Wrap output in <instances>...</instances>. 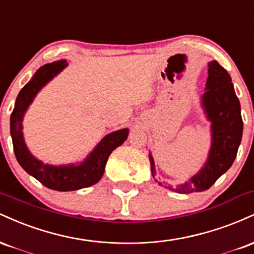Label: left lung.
<instances>
[{"mask_svg": "<svg viewBox=\"0 0 254 254\" xmlns=\"http://www.w3.org/2000/svg\"><path fill=\"white\" fill-rule=\"evenodd\" d=\"M200 107L210 122L211 144L206 161L188 182L171 185L156 180L154 157L149 151L151 176L162 188L188 194L208 190L216 180L229 170L234 162L243 137L244 123L240 101L235 94L232 77L216 61L208 63V80L205 92L200 98Z\"/></svg>", "mask_w": 254, "mask_h": 254, "instance_id": "8db88e82", "label": "left lung"}]
</instances>
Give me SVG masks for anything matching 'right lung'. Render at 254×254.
I'll use <instances>...</instances> for the list:
<instances>
[{"mask_svg": "<svg viewBox=\"0 0 254 254\" xmlns=\"http://www.w3.org/2000/svg\"><path fill=\"white\" fill-rule=\"evenodd\" d=\"M68 63L65 60L56 61L40 66L32 78L19 92L13 112L10 115V136L13 141L15 157L24 170L44 186L56 191H75L94 185L103 177L109 156L116 148L122 145L127 138L129 129L113 131L107 133L94 149L81 162L68 165L44 164L37 159L26 145L22 121L30 105L43 87L56 77Z\"/></svg>", "mask_w": 254, "mask_h": 254, "instance_id": "obj_1", "label": "right lung"}]
</instances>
